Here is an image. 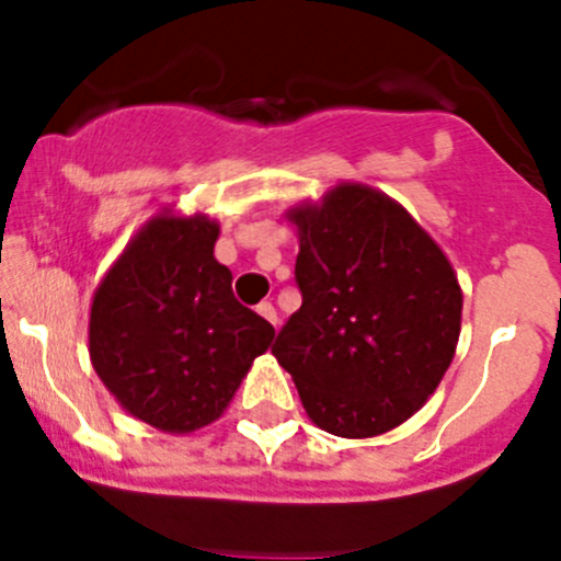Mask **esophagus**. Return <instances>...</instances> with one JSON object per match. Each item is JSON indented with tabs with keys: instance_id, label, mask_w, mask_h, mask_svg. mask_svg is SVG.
I'll return each mask as SVG.
<instances>
[{
	"instance_id": "1",
	"label": "esophagus",
	"mask_w": 561,
	"mask_h": 561,
	"mask_svg": "<svg viewBox=\"0 0 561 561\" xmlns=\"http://www.w3.org/2000/svg\"><path fill=\"white\" fill-rule=\"evenodd\" d=\"M257 314L263 317V320H268L271 325H276V309H274V304H268V301L257 304Z\"/></svg>"
}]
</instances>
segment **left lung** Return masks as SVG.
I'll return each mask as SVG.
<instances>
[{"instance_id": "8db88e82", "label": "left lung", "mask_w": 561, "mask_h": 561, "mask_svg": "<svg viewBox=\"0 0 561 561\" xmlns=\"http://www.w3.org/2000/svg\"><path fill=\"white\" fill-rule=\"evenodd\" d=\"M301 309L271 353L328 434L377 437L415 415L454 360L461 287L443 249L382 192L339 184L290 211Z\"/></svg>"}]
</instances>
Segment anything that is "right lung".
<instances>
[{"label":"right lung","instance_id":"right-lung-1","mask_svg":"<svg viewBox=\"0 0 561 561\" xmlns=\"http://www.w3.org/2000/svg\"><path fill=\"white\" fill-rule=\"evenodd\" d=\"M219 225L151 219L100 282L89 355L129 415L186 434L217 421L274 325L236 301L233 274L214 257Z\"/></svg>","mask_w":561,"mask_h":561}]
</instances>
